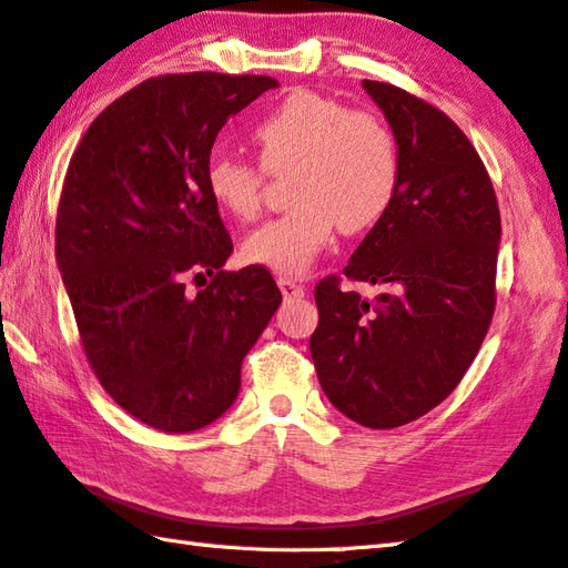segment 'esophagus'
I'll return each mask as SVG.
<instances>
[{"instance_id":"obj_1","label":"esophagus","mask_w":568,"mask_h":568,"mask_svg":"<svg viewBox=\"0 0 568 568\" xmlns=\"http://www.w3.org/2000/svg\"><path fill=\"white\" fill-rule=\"evenodd\" d=\"M278 290H282L284 300H302V296L306 294V286L296 282V278H290V276H278L276 278Z\"/></svg>"}]
</instances>
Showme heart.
Returning <instances> with one entry per match:
<instances>
[{"instance_id":"1","label":"heart","mask_w":568,"mask_h":568,"mask_svg":"<svg viewBox=\"0 0 568 568\" xmlns=\"http://www.w3.org/2000/svg\"><path fill=\"white\" fill-rule=\"evenodd\" d=\"M258 163L214 156L206 192L236 222L262 212L264 172L292 166L294 206L244 242V258L278 274H302L332 244L336 226L359 234L389 212L399 184V152L389 124L369 109L294 89L252 129Z\"/></svg>"}]
</instances>
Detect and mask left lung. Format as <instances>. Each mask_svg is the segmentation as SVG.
<instances>
[{"label":"left lung","mask_w":568,"mask_h":568,"mask_svg":"<svg viewBox=\"0 0 568 568\" xmlns=\"http://www.w3.org/2000/svg\"><path fill=\"white\" fill-rule=\"evenodd\" d=\"M399 146L394 202L344 266L386 286L366 302L324 276L310 339L324 394L369 429L419 419L464 379L496 310L501 214L489 172L442 109L364 79Z\"/></svg>","instance_id":"1"}]
</instances>
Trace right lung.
Returning a JSON list of instances; mask_svg holds the SVG:
<instances>
[{
	"instance_id": "right-lung-1",
	"label": "right lung",
	"mask_w": 568,
	"mask_h": 568,
	"mask_svg": "<svg viewBox=\"0 0 568 568\" xmlns=\"http://www.w3.org/2000/svg\"><path fill=\"white\" fill-rule=\"evenodd\" d=\"M276 87L256 74L144 79L69 159L54 242L79 342L104 392L152 429L186 434L219 419L282 304L266 266L224 272L234 244L206 192L226 119ZM189 281L203 290L192 295Z\"/></svg>"
}]
</instances>
